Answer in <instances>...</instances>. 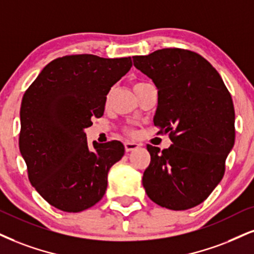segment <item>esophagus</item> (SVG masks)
<instances>
[{
    "instance_id": "obj_1",
    "label": "esophagus",
    "mask_w": 254,
    "mask_h": 254,
    "mask_svg": "<svg viewBox=\"0 0 254 254\" xmlns=\"http://www.w3.org/2000/svg\"><path fill=\"white\" fill-rule=\"evenodd\" d=\"M140 147L139 143L134 142V141H128L125 143V149H126V152H132V151H135Z\"/></svg>"
}]
</instances>
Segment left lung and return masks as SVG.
I'll return each instance as SVG.
<instances>
[{
	"mask_svg": "<svg viewBox=\"0 0 254 254\" xmlns=\"http://www.w3.org/2000/svg\"><path fill=\"white\" fill-rule=\"evenodd\" d=\"M134 67L158 89L153 122L173 145H148L142 185L149 199L173 211L201 203L223 179L234 145V107L215 68L196 53L166 48L134 56Z\"/></svg>",
	"mask_w": 254,
	"mask_h": 254,
	"instance_id": "8db88e82",
	"label": "left lung"
}]
</instances>
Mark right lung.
I'll return each instance as SVG.
<instances>
[{
  "label": "right lung",
  "instance_id": "obj_1",
  "mask_svg": "<svg viewBox=\"0 0 254 254\" xmlns=\"http://www.w3.org/2000/svg\"><path fill=\"white\" fill-rule=\"evenodd\" d=\"M132 67V59L92 54L55 59L41 70L21 103L20 152L30 184L64 212L99 202L108 172L125 154L120 141L87 142L84 129L105 112L109 90Z\"/></svg>",
  "mask_w": 254,
  "mask_h": 254
}]
</instances>
